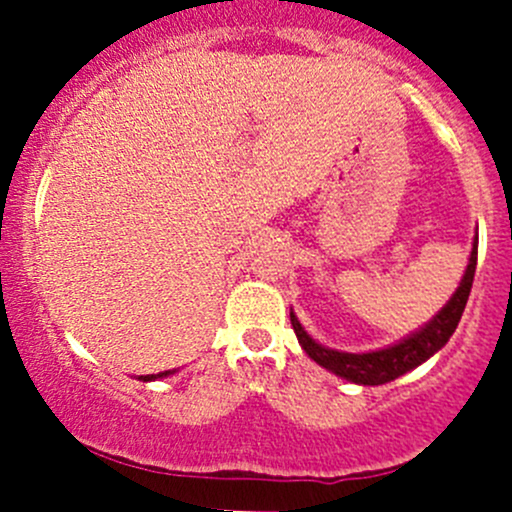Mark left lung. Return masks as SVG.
Here are the masks:
<instances>
[{
  "label": "left lung",
  "instance_id": "8db88e82",
  "mask_svg": "<svg viewBox=\"0 0 512 512\" xmlns=\"http://www.w3.org/2000/svg\"><path fill=\"white\" fill-rule=\"evenodd\" d=\"M476 262L478 245H473L468 270L466 275H463L461 287H458L456 294L451 297V302H448L446 307L421 329V332L411 334L409 339H404V342L394 344V347L389 349H379V352L369 354L334 352V349H327L322 347V344L314 342V339L304 332L302 324L297 322V317L289 312L294 334H297L299 344H302L304 352L309 354V359H314L319 366L329 369L332 374L342 376V379L364 386H379L386 384V381H394L399 379L401 374H406V371L416 369V366L423 364L426 359H431V356L451 339V334L456 332L463 309H466L468 294H471L473 277H476Z\"/></svg>",
  "mask_w": 512,
  "mask_h": 512
}]
</instances>
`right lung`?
<instances>
[{"label":"right lung","mask_w":512,"mask_h":512,"mask_svg":"<svg viewBox=\"0 0 512 512\" xmlns=\"http://www.w3.org/2000/svg\"><path fill=\"white\" fill-rule=\"evenodd\" d=\"M160 376H168V371H160V374H148V376H143V381H151V379H160Z\"/></svg>","instance_id":"right-lung-1"}]
</instances>
